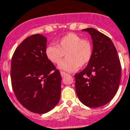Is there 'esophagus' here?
I'll list each match as a JSON object with an SVG mask.
<instances>
[{
  "instance_id": "1",
  "label": "esophagus",
  "mask_w": 130,
  "mask_h": 130,
  "mask_svg": "<svg viewBox=\"0 0 130 130\" xmlns=\"http://www.w3.org/2000/svg\"><path fill=\"white\" fill-rule=\"evenodd\" d=\"M61 76H62V77H65V76H67V73H65V72H61Z\"/></svg>"
}]
</instances>
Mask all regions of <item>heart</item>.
<instances>
[{
  "label": "heart",
  "instance_id": "1",
  "mask_svg": "<svg viewBox=\"0 0 130 130\" xmlns=\"http://www.w3.org/2000/svg\"><path fill=\"white\" fill-rule=\"evenodd\" d=\"M65 54L67 58L59 65V69L65 72H74L79 67H85L91 61L93 46L90 41L70 32L58 39L56 45L50 44L45 49L48 61L56 65L62 61Z\"/></svg>",
  "mask_w": 130,
  "mask_h": 130
}]
</instances>
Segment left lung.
<instances>
[{"label": "left lung", "instance_id": "obj_1", "mask_svg": "<svg viewBox=\"0 0 130 130\" xmlns=\"http://www.w3.org/2000/svg\"><path fill=\"white\" fill-rule=\"evenodd\" d=\"M91 35L93 56L85 69L75 74L76 94L83 104L98 108L115 95L120 84L121 66L111 39L93 28L83 30Z\"/></svg>", "mask_w": 130, "mask_h": 130}]
</instances>
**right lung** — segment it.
Returning a JSON list of instances; mask_svg holds the SVG:
<instances>
[{"label":"right lung","instance_id":"add662e5","mask_svg":"<svg viewBox=\"0 0 130 130\" xmlns=\"http://www.w3.org/2000/svg\"><path fill=\"white\" fill-rule=\"evenodd\" d=\"M47 39L40 34L26 38L18 46L11 63V80L19 102L29 111L44 114L58 104L60 72L45 54Z\"/></svg>","mask_w":130,"mask_h":130}]
</instances>
